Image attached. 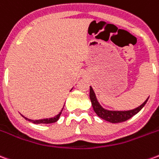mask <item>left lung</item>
<instances>
[{
	"label": "left lung",
	"instance_id": "8db88e82",
	"mask_svg": "<svg viewBox=\"0 0 159 159\" xmlns=\"http://www.w3.org/2000/svg\"><path fill=\"white\" fill-rule=\"evenodd\" d=\"M89 97L90 100H91V103L93 106V111H95V113L101 117L102 119L108 121L110 123H122L124 121H127L128 119H129L131 117L134 116L135 114H137L140 111L144 106L146 105L147 102V99L142 105H140V107H138L135 109L130 111H108L104 109L103 107H101L98 100L95 96V93L93 92V89L90 87V92H89Z\"/></svg>",
	"mask_w": 159,
	"mask_h": 159
}]
</instances>
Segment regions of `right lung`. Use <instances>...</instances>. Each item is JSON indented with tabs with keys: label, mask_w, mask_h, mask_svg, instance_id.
Wrapping results in <instances>:
<instances>
[{
	"label": "right lung",
	"mask_w": 159,
	"mask_h": 159,
	"mask_svg": "<svg viewBox=\"0 0 159 159\" xmlns=\"http://www.w3.org/2000/svg\"><path fill=\"white\" fill-rule=\"evenodd\" d=\"M64 108V107H63ZM63 109L61 110V111L59 112L57 116H55L54 117H51V118H47V119H41V120H30V119H28V118H26L25 117L26 120H29L30 122H31L33 123H55L57 122L58 120H59V117H60V115H61V112H62Z\"/></svg>",
	"instance_id": "right-lung-1"
}]
</instances>
